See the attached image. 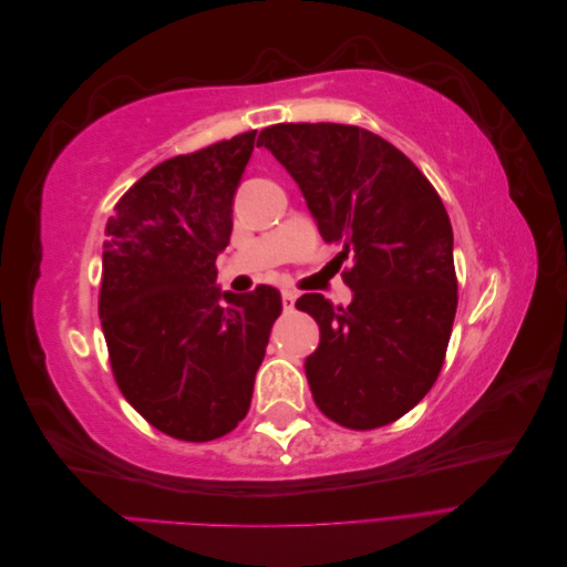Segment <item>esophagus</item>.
Here are the masks:
<instances>
[{
  "instance_id": "obj_1",
  "label": "esophagus",
  "mask_w": 567,
  "mask_h": 567,
  "mask_svg": "<svg viewBox=\"0 0 567 567\" xmlns=\"http://www.w3.org/2000/svg\"><path fill=\"white\" fill-rule=\"evenodd\" d=\"M296 300H298V293H296V290H290V288L281 290V302H284V310H286V312L293 310V307H296Z\"/></svg>"
}]
</instances>
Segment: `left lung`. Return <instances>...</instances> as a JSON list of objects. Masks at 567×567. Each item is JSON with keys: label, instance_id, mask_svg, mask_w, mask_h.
<instances>
[{"label": "left lung", "instance_id": "obj_1", "mask_svg": "<svg viewBox=\"0 0 567 567\" xmlns=\"http://www.w3.org/2000/svg\"><path fill=\"white\" fill-rule=\"evenodd\" d=\"M296 179L323 241L352 252L348 310L307 293L319 323L305 359L317 406L371 431L398 421L433 388L456 315L454 234L421 169L379 134L336 123H284L257 136Z\"/></svg>", "mask_w": 567, "mask_h": 567}]
</instances>
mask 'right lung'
Returning <instances> with one entry per match:
<instances>
[{
    "label": "right lung",
    "mask_w": 567,
    "mask_h": 567,
    "mask_svg": "<svg viewBox=\"0 0 567 567\" xmlns=\"http://www.w3.org/2000/svg\"><path fill=\"white\" fill-rule=\"evenodd\" d=\"M255 134L148 169L106 221L99 317L113 375L153 427L186 442L246 419L281 315L277 288L236 296L217 286Z\"/></svg>",
    "instance_id": "1"
}]
</instances>
